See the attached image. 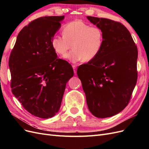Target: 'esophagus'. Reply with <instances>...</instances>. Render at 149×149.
I'll use <instances>...</instances> for the list:
<instances>
[{
	"label": "esophagus",
	"mask_w": 149,
	"mask_h": 149,
	"mask_svg": "<svg viewBox=\"0 0 149 149\" xmlns=\"http://www.w3.org/2000/svg\"><path fill=\"white\" fill-rule=\"evenodd\" d=\"M73 71L74 74H76V71H77V68H76V65H73Z\"/></svg>",
	"instance_id": "esophagus-1"
}]
</instances>
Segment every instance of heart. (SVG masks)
I'll return each instance as SVG.
<instances>
[{
    "label": "heart",
    "instance_id": "1",
    "mask_svg": "<svg viewBox=\"0 0 149 149\" xmlns=\"http://www.w3.org/2000/svg\"><path fill=\"white\" fill-rule=\"evenodd\" d=\"M62 35L53 36L51 40L52 47L58 55H63L72 45L73 49L64 58L73 63L83 59L86 61L94 60L100 53L103 46L102 30L80 20L65 24Z\"/></svg>",
    "mask_w": 149,
    "mask_h": 149
}]
</instances>
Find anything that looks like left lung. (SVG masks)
Masks as SVG:
<instances>
[{
  "instance_id": "1",
  "label": "left lung",
  "mask_w": 149,
  "mask_h": 149,
  "mask_svg": "<svg viewBox=\"0 0 149 149\" xmlns=\"http://www.w3.org/2000/svg\"><path fill=\"white\" fill-rule=\"evenodd\" d=\"M104 33L100 53L80 65L82 83L89 111L98 118L116 115L127 106L137 79V48L129 30L119 22L87 17Z\"/></svg>"
}]
</instances>
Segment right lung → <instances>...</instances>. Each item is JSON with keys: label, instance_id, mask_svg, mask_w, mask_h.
Masks as SVG:
<instances>
[{"label": "right lung", "instance_id": "right-lung-1", "mask_svg": "<svg viewBox=\"0 0 149 149\" xmlns=\"http://www.w3.org/2000/svg\"><path fill=\"white\" fill-rule=\"evenodd\" d=\"M65 16L40 17L23 28L10 53L12 92L31 114L51 118L59 111L66 84L73 77L68 62L58 59L51 40Z\"/></svg>", "mask_w": 149, "mask_h": 149}]
</instances>
